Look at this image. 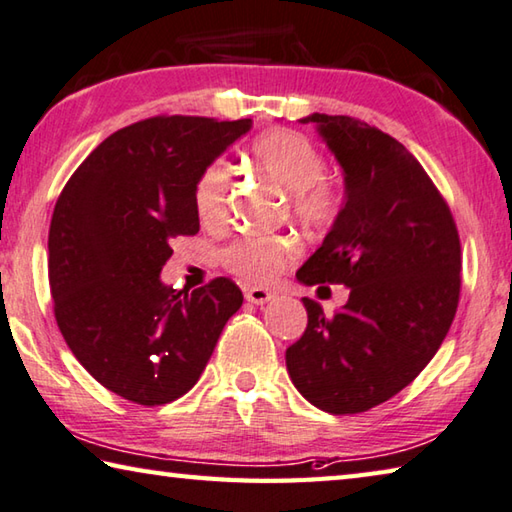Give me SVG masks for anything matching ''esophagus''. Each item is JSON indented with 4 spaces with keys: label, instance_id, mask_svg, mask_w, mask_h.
I'll return each instance as SVG.
<instances>
[{
    "label": "esophagus",
    "instance_id": "1",
    "mask_svg": "<svg viewBox=\"0 0 512 512\" xmlns=\"http://www.w3.org/2000/svg\"><path fill=\"white\" fill-rule=\"evenodd\" d=\"M245 299L249 303H256V306H263V303L274 299V292L265 290V288H247L245 290Z\"/></svg>",
    "mask_w": 512,
    "mask_h": 512
}]
</instances>
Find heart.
Listing matches in <instances>:
<instances>
[{"instance_id": "obj_1", "label": "heart", "mask_w": 512, "mask_h": 512, "mask_svg": "<svg viewBox=\"0 0 512 512\" xmlns=\"http://www.w3.org/2000/svg\"><path fill=\"white\" fill-rule=\"evenodd\" d=\"M251 161L290 193L294 218L310 229H326L344 206V191L337 179L324 173L326 159L306 134L276 128L251 143ZM229 195V168L224 161L202 170L193 202L197 218L218 224L224 218ZM301 256V242L294 236H245L233 238L220 251V261L231 274L247 283H272Z\"/></svg>"}]
</instances>
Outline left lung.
<instances>
[{
    "mask_svg": "<svg viewBox=\"0 0 512 512\" xmlns=\"http://www.w3.org/2000/svg\"><path fill=\"white\" fill-rule=\"evenodd\" d=\"M344 168L346 202L297 279L346 285L342 310L303 299L308 326L285 351L292 384L328 414H362L416 380L441 348L461 294V240L418 159L353 116L312 114Z\"/></svg>",
    "mask_w": 512,
    "mask_h": 512,
    "instance_id": "left-lung-1",
    "label": "left lung"
}]
</instances>
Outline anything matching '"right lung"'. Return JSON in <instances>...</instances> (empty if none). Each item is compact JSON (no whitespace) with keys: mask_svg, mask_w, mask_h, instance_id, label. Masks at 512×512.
Returning <instances> with one entry per match:
<instances>
[{"mask_svg":"<svg viewBox=\"0 0 512 512\" xmlns=\"http://www.w3.org/2000/svg\"><path fill=\"white\" fill-rule=\"evenodd\" d=\"M251 119L150 116L92 150L53 209L49 288L71 353L96 382L143 407L182 398L242 292L218 276L193 292L159 279L170 242L200 231L197 177Z\"/></svg>","mask_w":512,"mask_h":512,"instance_id":"right-lung-1","label":"right lung"}]
</instances>
